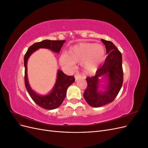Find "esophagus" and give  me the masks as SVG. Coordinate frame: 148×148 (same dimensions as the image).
Segmentation results:
<instances>
[{
	"instance_id": "34e87169",
	"label": "esophagus",
	"mask_w": 148,
	"mask_h": 148,
	"mask_svg": "<svg viewBox=\"0 0 148 148\" xmlns=\"http://www.w3.org/2000/svg\"><path fill=\"white\" fill-rule=\"evenodd\" d=\"M81 77V76H80V75L79 74H78V73H77V74H75V79H76V81H77V80Z\"/></svg>"
}]
</instances>
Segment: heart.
<instances>
[{"instance_id": "1", "label": "heart", "mask_w": 148, "mask_h": 148, "mask_svg": "<svg viewBox=\"0 0 148 148\" xmlns=\"http://www.w3.org/2000/svg\"><path fill=\"white\" fill-rule=\"evenodd\" d=\"M106 49L99 44L80 43L71 47L60 59L62 66L73 69L75 63L81 62L86 73H92L99 68L106 58Z\"/></svg>"}]
</instances>
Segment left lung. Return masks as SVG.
Returning a JSON list of instances; mask_svg holds the SVG:
<instances>
[{
  "mask_svg": "<svg viewBox=\"0 0 148 148\" xmlns=\"http://www.w3.org/2000/svg\"><path fill=\"white\" fill-rule=\"evenodd\" d=\"M108 54L104 64L98 69L94 77H87V88L83 97L88 104L94 107H99L112 102L117 96L123 81L122 56L114 44L109 41L101 39ZM104 75L108 81L102 92L98 89L100 82L99 78Z\"/></svg>",
  "mask_w": 148,
  "mask_h": 148,
  "instance_id": "obj_1",
  "label": "left lung"
}]
</instances>
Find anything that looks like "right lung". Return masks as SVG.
Returning a JSON list of instances; mask_svg holds the SVG:
<instances>
[{
    "label": "right lung",
    "mask_w": 148,
    "mask_h": 148,
    "mask_svg": "<svg viewBox=\"0 0 148 148\" xmlns=\"http://www.w3.org/2000/svg\"><path fill=\"white\" fill-rule=\"evenodd\" d=\"M66 41H51V40H44L42 41L36 42L31 46L26 52L24 57L25 66V87L34 102L43 109L52 110L59 107L63 102L66 96L67 88L75 82L73 76H68L63 71L58 70L57 79L51 92L46 96H41L36 93L28 83L27 76V62L30 56L40 48L49 49L53 52L59 53L64 43Z\"/></svg>",
    "instance_id": "right-lung-1"
}]
</instances>
